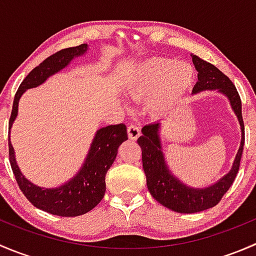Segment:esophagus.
Masks as SVG:
<instances>
[{"mask_svg":"<svg viewBox=\"0 0 256 256\" xmlns=\"http://www.w3.org/2000/svg\"><path fill=\"white\" fill-rule=\"evenodd\" d=\"M128 134L131 140H138V136L141 135V130L136 124H130L128 128Z\"/></svg>","mask_w":256,"mask_h":256,"instance_id":"1","label":"esophagus"}]
</instances>
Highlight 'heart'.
<instances>
[{
	"mask_svg": "<svg viewBox=\"0 0 256 256\" xmlns=\"http://www.w3.org/2000/svg\"><path fill=\"white\" fill-rule=\"evenodd\" d=\"M192 79L193 72L190 66L171 59L157 58L138 66L131 76L128 88L136 98L148 96L162 88L157 96V106L164 108L172 104Z\"/></svg>",
	"mask_w": 256,
	"mask_h": 256,
	"instance_id": "heart-1",
	"label": "heart"
}]
</instances>
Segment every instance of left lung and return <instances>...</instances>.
I'll return each mask as SVG.
<instances>
[{"mask_svg":"<svg viewBox=\"0 0 256 256\" xmlns=\"http://www.w3.org/2000/svg\"><path fill=\"white\" fill-rule=\"evenodd\" d=\"M193 64L198 72V82L193 88V92L207 89H216L226 94L230 100V105L236 114L242 128V144L236 154L233 168L216 184L208 188H190L180 183L168 171L161 151L158 138L160 124H148L142 128V136L138 144L142 151V167L146 174V183L152 197L164 207L178 213H197L214 207L220 202L226 190L230 188L239 171L242 147L245 141L244 121L242 115V100L236 85L216 66L203 60L200 56H193Z\"/></svg>","mask_w":256,"mask_h":256,"instance_id":"obj_1","label":"left lung"}]
</instances>
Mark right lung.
<instances>
[{
  "instance_id": "add662e5",
  "label": "right lung",
  "mask_w": 256,
  "mask_h": 256,
  "mask_svg": "<svg viewBox=\"0 0 256 256\" xmlns=\"http://www.w3.org/2000/svg\"><path fill=\"white\" fill-rule=\"evenodd\" d=\"M86 44H80L76 47L62 49L52 54L40 66L32 69V72H30V74L20 82L14 95L8 124L10 130L17 116L18 102L23 92L30 88L38 86L52 74L66 68L74 56L84 54L86 52ZM128 138L125 124H118V125H110L100 128L95 135L82 168L73 180L59 188H50V190L40 188L26 180L18 168L14 147L8 141L10 164L16 177L18 187L34 207L59 216H82L96 207L100 200L104 198L106 190L105 186L106 172L115 161L118 146Z\"/></svg>"
}]
</instances>
